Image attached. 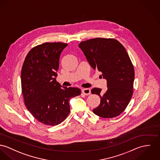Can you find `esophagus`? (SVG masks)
Returning <instances> with one entry per match:
<instances>
[{"instance_id":"obj_1","label":"esophagus","mask_w":160,"mask_h":160,"mask_svg":"<svg viewBox=\"0 0 160 160\" xmlns=\"http://www.w3.org/2000/svg\"><path fill=\"white\" fill-rule=\"evenodd\" d=\"M82 92H83V94H85L86 96H88V95H89L91 94V90L89 89H88V88H84V89H83Z\"/></svg>"}]
</instances>
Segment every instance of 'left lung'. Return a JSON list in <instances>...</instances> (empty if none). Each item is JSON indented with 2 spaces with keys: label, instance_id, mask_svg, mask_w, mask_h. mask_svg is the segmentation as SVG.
Returning <instances> with one entry per match:
<instances>
[{
  "label": "left lung",
  "instance_id": "1",
  "mask_svg": "<svg viewBox=\"0 0 160 160\" xmlns=\"http://www.w3.org/2000/svg\"><path fill=\"white\" fill-rule=\"evenodd\" d=\"M79 48L93 69L107 81V90L94 88L92 94L100 98L98 107L93 112L103 118L120 115L128 105L133 93L135 70L126 49L113 38H97L81 42Z\"/></svg>",
  "mask_w": 160,
  "mask_h": 160
}]
</instances>
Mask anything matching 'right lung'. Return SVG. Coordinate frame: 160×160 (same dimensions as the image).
<instances>
[{
    "mask_svg": "<svg viewBox=\"0 0 160 160\" xmlns=\"http://www.w3.org/2000/svg\"><path fill=\"white\" fill-rule=\"evenodd\" d=\"M68 44L44 42L27 53L21 70V88L25 105L41 123L54 126L62 123L70 112L69 99L81 90L64 87L56 81L60 57Z\"/></svg>",
    "mask_w": 160,
    "mask_h": 160,
    "instance_id": "add662e5",
    "label": "right lung"
}]
</instances>
